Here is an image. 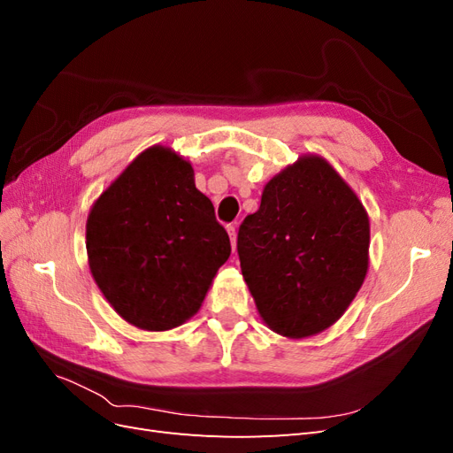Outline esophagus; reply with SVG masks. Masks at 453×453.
I'll return each instance as SVG.
<instances>
[{"label": "esophagus", "mask_w": 453, "mask_h": 453, "mask_svg": "<svg viewBox=\"0 0 453 453\" xmlns=\"http://www.w3.org/2000/svg\"><path fill=\"white\" fill-rule=\"evenodd\" d=\"M226 230H228V236H230L232 250L236 251V226H234V225H228V226H226Z\"/></svg>", "instance_id": "34e87169"}]
</instances>
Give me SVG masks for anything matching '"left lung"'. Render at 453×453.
I'll return each mask as SVG.
<instances>
[{"mask_svg":"<svg viewBox=\"0 0 453 453\" xmlns=\"http://www.w3.org/2000/svg\"><path fill=\"white\" fill-rule=\"evenodd\" d=\"M370 226L359 198L319 157H303L265 187L238 230L242 273L278 334L331 326L361 289Z\"/></svg>","mask_w":453,"mask_h":453,"instance_id":"1","label":"left lung"}]
</instances>
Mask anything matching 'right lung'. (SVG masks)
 <instances>
[{
    "label": "right lung",
    "mask_w": 453,
    "mask_h": 453,
    "mask_svg": "<svg viewBox=\"0 0 453 453\" xmlns=\"http://www.w3.org/2000/svg\"><path fill=\"white\" fill-rule=\"evenodd\" d=\"M90 272L122 319L168 331L202 306L230 240L193 166L150 147L92 205L87 221Z\"/></svg>",
    "instance_id": "obj_1"
}]
</instances>
